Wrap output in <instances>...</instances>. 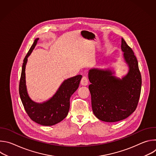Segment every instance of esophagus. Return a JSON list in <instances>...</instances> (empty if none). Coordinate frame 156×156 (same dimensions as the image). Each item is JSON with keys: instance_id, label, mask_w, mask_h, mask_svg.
I'll return each mask as SVG.
<instances>
[{"instance_id": "1", "label": "esophagus", "mask_w": 156, "mask_h": 156, "mask_svg": "<svg viewBox=\"0 0 156 156\" xmlns=\"http://www.w3.org/2000/svg\"><path fill=\"white\" fill-rule=\"evenodd\" d=\"M81 84L83 86L87 85V84H88V80H87L86 76H83V78H81Z\"/></svg>"}]
</instances>
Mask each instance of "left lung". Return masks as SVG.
<instances>
[{"label": "left lung", "instance_id": "1", "mask_svg": "<svg viewBox=\"0 0 156 156\" xmlns=\"http://www.w3.org/2000/svg\"><path fill=\"white\" fill-rule=\"evenodd\" d=\"M121 49L128 66L122 78L109 69L93 68L89 70V85L92 109L100 120L115 122L129 117L137 107L141 90V76L133 50L122 38Z\"/></svg>", "mask_w": 156, "mask_h": 156}]
</instances>
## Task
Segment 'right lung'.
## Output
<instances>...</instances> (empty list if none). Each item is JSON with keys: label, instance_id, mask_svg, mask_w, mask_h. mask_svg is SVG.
<instances>
[{"label": "right lung", "instance_id": "obj_1", "mask_svg": "<svg viewBox=\"0 0 156 156\" xmlns=\"http://www.w3.org/2000/svg\"><path fill=\"white\" fill-rule=\"evenodd\" d=\"M36 38L24 58L19 85L20 96L26 112L30 119L44 126H52L63 120L68 115L70 109V98L78 89L82 76L81 75L65 80L55 94L47 101L37 103L29 96L25 78V69L28 57L36 46Z\"/></svg>", "mask_w": 156, "mask_h": 156}]
</instances>
